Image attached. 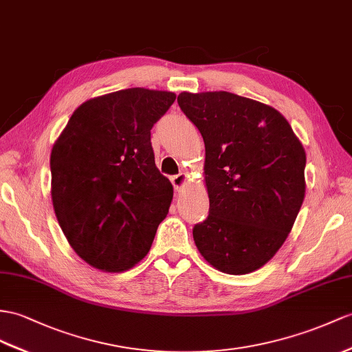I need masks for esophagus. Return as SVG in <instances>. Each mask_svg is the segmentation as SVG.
<instances>
[{
	"instance_id": "34e87169",
	"label": "esophagus",
	"mask_w": 352,
	"mask_h": 352,
	"mask_svg": "<svg viewBox=\"0 0 352 352\" xmlns=\"http://www.w3.org/2000/svg\"><path fill=\"white\" fill-rule=\"evenodd\" d=\"M186 182H188V175L186 173H179V175L171 177V184H173L176 192L182 191L184 186L186 185Z\"/></svg>"
}]
</instances>
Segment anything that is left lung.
I'll list each match as a JSON object with an SVG mask.
<instances>
[{
    "instance_id": "left-lung-1",
    "label": "left lung",
    "mask_w": 352,
    "mask_h": 352,
    "mask_svg": "<svg viewBox=\"0 0 352 352\" xmlns=\"http://www.w3.org/2000/svg\"><path fill=\"white\" fill-rule=\"evenodd\" d=\"M179 107L203 137L209 217L192 230L212 267L246 275L284 245L306 192V152L287 119L227 91L181 92Z\"/></svg>"
}]
</instances>
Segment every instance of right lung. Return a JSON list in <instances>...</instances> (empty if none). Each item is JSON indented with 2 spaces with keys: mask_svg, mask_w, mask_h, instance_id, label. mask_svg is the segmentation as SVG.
I'll return each mask as SVG.
<instances>
[{
  "mask_svg": "<svg viewBox=\"0 0 352 352\" xmlns=\"http://www.w3.org/2000/svg\"><path fill=\"white\" fill-rule=\"evenodd\" d=\"M176 94L128 88L77 107L50 153V194L67 242L102 272L134 267L167 217L173 186L151 146Z\"/></svg>",
  "mask_w": 352,
  "mask_h": 352,
  "instance_id": "add662e5",
  "label": "right lung"
}]
</instances>
